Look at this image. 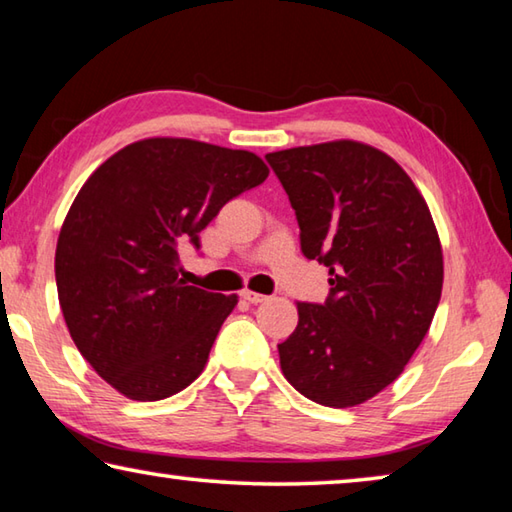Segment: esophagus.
<instances>
[{
	"mask_svg": "<svg viewBox=\"0 0 512 512\" xmlns=\"http://www.w3.org/2000/svg\"><path fill=\"white\" fill-rule=\"evenodd\" d=\"M241 298H244L246 302H250V305H259V302L266 300V296H262V293H255V291H250V289L241 291Z\"/></svg>",
	"mask_w": 512,
	"mask_h": 512,
	"instance_id": "1",
	"label": "esophagus"
}]
</instances>
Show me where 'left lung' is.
<instances>
[{"label": "left lung", "instance_id": "8db88e82", "mask_svg": "<svg viewBox=\"0 0 512 512\" xmlns=\"http://www.w3.org/2000/svg\"><path fill=\"white\" fill-rule=\"evenodd\" d=\"M300 225V250L329 268L323 305L298 302L277 345L289 384L345 409L402 375L436 314L443 248L418 187L391 155L339 140L268 153Z\"/></svg>", "mask_w": 512, "mask_h": 512}]
</instances>
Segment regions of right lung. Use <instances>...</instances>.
I'll list each match as a JSON object with an SVG mask.
<instances>
[{
	"instance_id": "add662e5",
	"label": "right lung",
	"mask_w": 512,
	"mask_h": 512,
	"mask_svg": "<svg viewBox=\"0 0 512 512\" xmlns=\"http://www.w3.org/2000/svg\"><path fill=\"white\" fill-rule=\"evenodd\" d=\"M266 176L250 151L151 137L81 187L56 246L58 300L76 348L121 395L164 400L203 372L237 296L180 280L178 246H201L221 207Z\"/></svg>"
}]
</instances>
